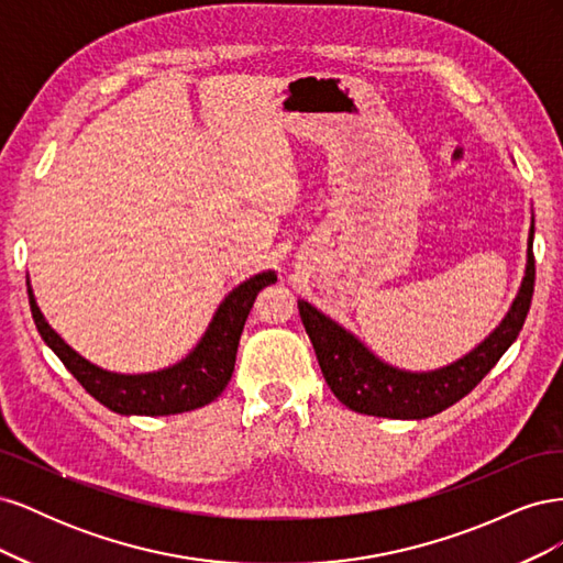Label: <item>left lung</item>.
Segmentation results:
<instances>
[{"label":"left lung","mask_w":563,"mask_h":563,"mask_svg":"<svg viewBox=\"0 0 563 563\" xmlns=\"http://www.w3.org/2000/svg\"><path fill=\"white\" fill-rule=\"evenodd\" d=\"M533 234L536 220L531 213L523 277L498 327L460 360L432 371H408L387 364L343 323L317 310L312 302L298 300L302 327L312 340L323 378L338 401L364 416L422 420L446 411L470 395L515 343L531 308L536 282Z\"/></svg>","instance_id":"obj_1"}]
</instances>
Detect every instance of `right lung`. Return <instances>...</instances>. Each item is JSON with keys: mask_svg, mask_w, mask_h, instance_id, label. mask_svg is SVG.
Instances as JSON below:
<instances>
[{"mask_svg": "<svg viewBox=\"0 0 563 563\" xmlns=\"http://www.w3.org/2000/svg\"><path fill=\"white\" fill-rule=\"evenodd\" d=\"M275 282L277 272L263 269L236 284L220 300L197 345L176 364L147 373H117L89 362L87 356L67 345L46 321L32 294L30 275L27 296L42 340L96 401L119 416H174L211 404L228 387L251 305L261 288Z\"/></svg>", "mask_w": 563, "mask_h": 563, "instance_id": "obj_1", "label": "right lung"}]
</instances>
